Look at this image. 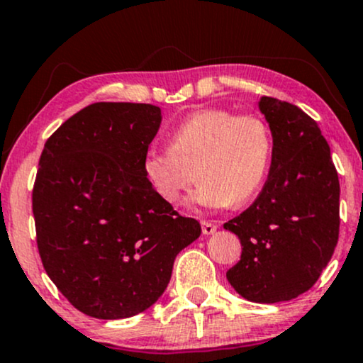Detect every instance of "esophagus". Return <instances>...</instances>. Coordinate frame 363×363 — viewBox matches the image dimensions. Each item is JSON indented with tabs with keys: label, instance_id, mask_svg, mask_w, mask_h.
I'll return each mask as SVG.
<instances>
[{
	"label": "esophagus",
	"instance_id": "obj_1",
	"mask_svg": "<svg viewBox=\"0 0 363 363\" xmlns=\"http://www.w3.org/2000/svg\"><path fill=\"white\" fill-rule=\"evenodd\" d=\"M201 228H203V234H205V235H211V234H215V232H216V225L208 222V220H203Z\"/></svg>",
	"mask_w": 363,
	"mask_h": 363
}]
</instances>
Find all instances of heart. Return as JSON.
Wrapping results in <instances>:
<instances>
[{
	"mask_svg": "<svg viewBox=\"0 0 363 363\" xmlns=\"http://www.w3.org/2000/svg\"><path fill=\"white\" fill-rule=\"evenodd\" d=\"M273 138L259 116L227 109L196 111L170 135V147H150L143 174L150 187L165 203H177L201 177L191 203L227 208L249 201L268 176Z\"/></svg>",
	"mask_w": 363,
	"mask_h": 363,
	"instance_id": "obj_1",
	"label": "heart"
}]
</instances>
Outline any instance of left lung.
I'll use <instances>...</instances> for the list:
<instances>
[{"label": "left lung", "instance_id": "left-lung-1", "mask_svg": "<svg viewBox=\"0 0 363 363\" xmlns=\"http://www.w3.org/2000/svg\"><path fill=\"white\" fill-rule=\"evenodd\" d=\"M257 106L272 131V165L256 201L223 225L242 244L227 280L245 301L277 303L309 290L331 259L340 181L314 119L273 97H261Z\"/></svg>", "mask_w": 363, "mask_h": 363}]
</instances>
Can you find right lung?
<instances>
[{"label": "right lung", "mask_w": 363, "mask_h": 363, "mask_svg": "<svg viewBox=\"0 0 363 363\" xmlns=\"http://www.w3.org/2000/svg\"><path fill=\"white\" fill-rule=\"evenodd\" d=\"M162 123L152 104L97 102L45 141L32 194L45 273L82 311L126 319L152 307L177 254L201 235L145 179Z\"/></svg>", "instance_id": "right-lung-1"}]
</instances>
